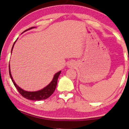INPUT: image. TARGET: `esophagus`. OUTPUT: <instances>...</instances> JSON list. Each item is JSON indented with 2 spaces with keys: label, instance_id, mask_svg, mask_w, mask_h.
I'll list each match as a JSON object with an SVG mask.
<instances>
[{
  "label": "esophagus",
  "instance_id": "34e87169",
  "mask_svg": "<svg viewBox=\"0 0 129 129\" xmlns=\"http://www.w3.org/2000/svg\"><path fill=\"white\" fill-rule=\"evenodd\" d=\"M75 65H76V62H75V60H70V61L68 62L67 63V67L69 68H73L75 67Z\"/></svg>",
  "mask_w": 129,
  "mask_h": 129
}]
</instances>
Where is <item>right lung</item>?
I'll use <instances>...</instances> for the list:
<instances>
[{
	"label": "right lung",
	"instance_id": "1",
	"mask_svg": "<svg viewBox=\"0 0 129 129\" xmlns=\"http://www.w3.org/2000/svg\"><path fill=\"white\" fill-rule=\"evenodd\" d=\"M35 27H31L29 28V29H26V30H29V29L33 28ZM25 30V31H26ZM16 41L14 42V44H13L12 49H11V52H12V50L13 47H14V45L15 44ZM10 65H9V73H10V76L11 78V80H12L13 84H14V86L16 87V88H17V90H18V91L20 94L23 97H24L25 98L29 100H33V101H41L43 100H46L48 98H49L51 94H53V92L54 91V90L56 89V85H57V79H58V77L59 76V75L61 73V72H59L57 73H56L54 75V77H53V79L51 82L48 84L47 86H46L45 88H44L42 90H40L39 91H25V90L22 89L21 88H20L18 85H17L14 82V81L13 79V77L11 76V71H10Z\"/></svg>",
	"mask_w": 129,
	"mask_h": 129
}]
</instances>
